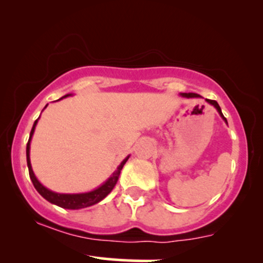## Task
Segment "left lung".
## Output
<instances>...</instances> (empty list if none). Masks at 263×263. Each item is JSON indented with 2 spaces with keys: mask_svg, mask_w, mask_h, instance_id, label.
Wrapping results in <instances>:
<instances>
[{
  "mask_svg": "<svg viewBox=\"0 0 263 263\" xmlns=\"http://www.w3.org/2000/svg\"><path fill=\"white\" fill-rule=\"evenodd\" d=\"M183 96H184V97H192V98H193V97H200L199 95H196V93H183ZM207 102L210 103V104H212V105H214V106H215V109L218 110V112L221 115V117L224 118L225 122H226V118L224 117V115H222V112H221V109H220V106H219V104H218L217 102H215V100H211V99H207Z\"/></svg>",
  "mask_w": 263,
  "mask_h": 263,
  "instance_id": "1",
  "label": "left lung"
}]
</instances>
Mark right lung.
I'll use <instances>...</instances> for the list:
<instances>
[{"label": "right lung", "instance_id": "1", "mask_svg": "<svg viewBox=\"0 0 263 263\" xmlns=\"http://www.w3.org/2000/svg\"><path fill=\"white\" fill-rule=\"evenodd\" d=\"M70 96L67 95L62 97V98H66V97ZM38 120H35L33 127H32L31 134H30V139H28L27 146H26V157H27V166H28V174H30V178L32 183H33L34 188L37 189V192L41 194V195L44 197L45 200H48L49 202H51L53 204H57V206L62 207V208H67V210H79V208H85V207H89L92 204L98 203L99 201H102L104 197H106L109 194L111 193V190L114 189V186L116 185V183L118 181V177H120L121 170L122 167L124 166V164L127 163L128 158L122 161L120 166L117 167V170L114 172V175L107 179V181L104 183L103 185H100L98 189L93 190V192L89 193H84V194H57L53 193L51 190L46 189L45 186H43L41 183L38 182V179L35 178V176L32 171V166H31V161H30V141L32 135H33L35 124H37Z\"/></svg>", "mask_w": 263, "mask_h": 263}]
</instances>
